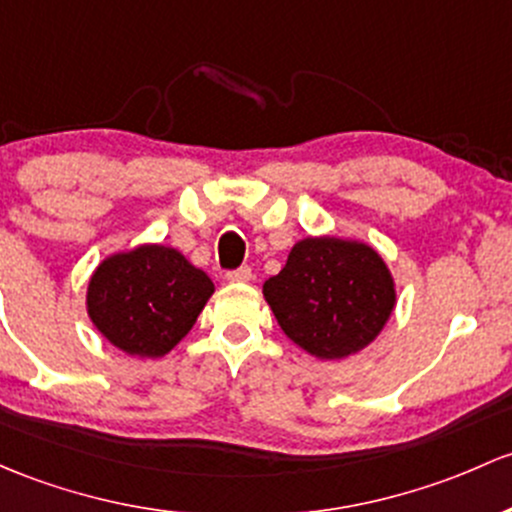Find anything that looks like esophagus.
<instances>
[{
	"instance_id": "obj_1",
	"label": "esophagus",
	"mask_w": 512,
	"mask_h": 512,
	"mask_svg": "<svg viewBox=\"0 0 512 512\" xmlns=\"http://www.w3.org/2000/svg\"><path fill=\"white\" fill-rule=\"evenodd\" d=\"M225 279H228V282H233V284H245V282H250V279H252V270H250V267H238V270L225 272Z\"/></svg>"
}]
</instances>
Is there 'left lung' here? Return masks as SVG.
Wrapping results in <instances>:
<instances>
[{"label": "left lung", "mask_w": 512, "mask_h": 512, "mask_svg": "<svg viewBox=\"0 0 512 512\" xmlns=\"http://www.w3.org/2000/svg\"><path fill=\"white\" fill-rule=\"evenodd\" d=\"M262 292L282 331L321 360L358 353L395 309L383 257L355 240H299Z\"/></svg>", "instance_id": "1"}]
</instances>
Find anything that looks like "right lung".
<instances>
[{
  "mask_svg": "<svg viewBox=\"0 0 512 512\" xmlns=\"http://www.w3.org/2000/svg\"><path fill=\"white\" fill-rule=\"evenodd\" d=\"M211 294V277L174 247L142 245L95 270L88 314L120 351L159 358L191 331Z\"/></svg>",
  "mask_w": 512,
  "mask_h": 512,
  "instance_id": "1",
  "label": "right lung"
}]
</instances>
